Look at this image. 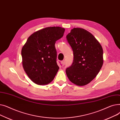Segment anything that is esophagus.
Here are the masks:
<instances>
[{
    "instance_id": "34e87169",
    "label": "esophagus",
    "mask_w": 120,
    "mask_h": 120,
    "mask_svg": "<svg viewBox=\"0 0 120 120\" xmlns=\"http://www.w3.org/2000/svg\"><path fill=\"white\" fill-rule=\"evenodd\" d=\"M61 64L62 66H64L65 65V60H63L61 62Z\"/></svg>"
}]
</instances>
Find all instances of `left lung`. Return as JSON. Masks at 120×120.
I'll return each instance as SVG.
<instances>
[{"label":"left lung","instance_id":"1","mask_svg":"<svg viewBox=\"0 0 120 120\" xmlns=\"http://www.w3.org/2000/svg\"><path fill=\"white\" fill-rule=\"evenodd\" d=\"M73 52V61L66 72L71 82L79 86L93 80L103 64V50L91 33L82 28H74L66 36Z\"/></svg>","mask_w":120,"mask_h":120}]
</instances>
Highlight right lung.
I'll return each mask as SVG.
<instances>
[{"mask_svg":"<svg viewBox=\"0 0 120 120\" xmlns=\"http://www.w3.org/2000/svg\"><path fill=\"white\" fill-rule=\"evenodd\" d=\"M65 29L47 27L30 35L21 50L22 65L28 77L39 85L50 83L58 71L55 44L63 36Z\"/></svg>","mask_w":120,"mask_h":120,"instance_id":"right-lung-1","label":"right lung"}]
</instances>
